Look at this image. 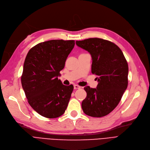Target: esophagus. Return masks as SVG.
I'll return each instance as SVG.
<instances>
[{
  "label": "esophagus",
  "instance_id": "34e87169",
  "mask_svg": "<svg viewBox=\"0 0 150 150\" xmlns=\"http://www.w3.org/2000/svg\"><path fill=\"white\" fill-rule=\"evenodd\" d=\"M80 88H81V87L78 85H74V89H79Z\"/></svg>",
  "mask_w": 150,
  "mask_h": 150
}]
</instances>
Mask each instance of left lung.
<instances>
[{"label":"left lung","instance_id":"left-lung-1","mask_svg":"<svg viewBox=\"0 0 150 150\" xmlns=\"http://www.w3.org/2000/svg\"><path fill=\"white\" fill-rule=\"evenodd\" d=\"M76 44L91 55L92 73L98 82L96 88L84 87L87 97L82 110L89 116L103 117L117 106L127 87V62L119 47L109 40L89 38Z\"/></svg>","mask_w":150,"mask_h":150}]
</instances>
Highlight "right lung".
Returning a JSON list of instances; mask_svg holds the SVG:
<instances>
[{
  "label": "right lung",
  "instance_id": "add662e5",
  "mask_svg": "<svg viewBox=\"0 0 150 150\" xmlns=\"http://www.w3.org/2000/svg\"><path fill=\"white\" fill-rule=\"evenodd\" d=\"M73 40H51L35 45L28 52L23 65L21 85L28 101L40 115L56 118L63 115L74 87L58 79Z\"/></svg>",
  "mask_w": 150,
  "mask_h": 150
}]
</instances>
